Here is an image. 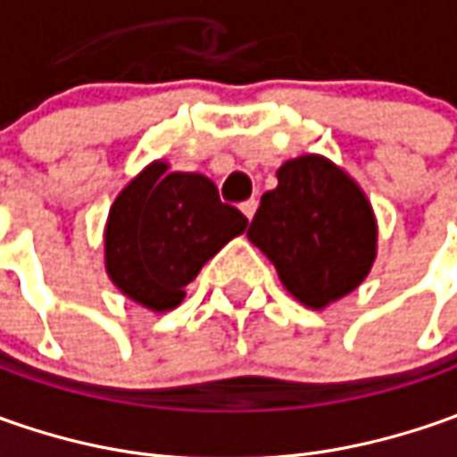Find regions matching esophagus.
Returning <instances> with one entry per match:
<instances>
[{"label": "esophagus", "mask_w": 457, "mask_h": 457, "mask_svg": "<svg viewBox=\"0 0 457 457\" xmlns=\"http://www.w3.org/2000/svg\"><path fill=\"white\" fill-rule=\"evenodd\" d=\"M256 205H259V203H256L254 198H249V201H244V203H241V205H238V208H241V213H244V216H246V219L252 220V219H254V213H256Z\"/></svg>", "instance_id": "obj_1"}]
</instances>
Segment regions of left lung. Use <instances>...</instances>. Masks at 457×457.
<instances>
[{
  "mask_svg": "<svg viewBox=\"0 0 457 457\" xmlns=\"http://www.w3.org/2000/svg\"><path fill=\"white\" fill-rule=\"evenodd\" d=\"M297 303L325 310L359 287L377 259L378 226L361 185L323 154L277 170L246 231Z\"/></svg>",
  "mask_w": 457,
  "mask_h": 457,
  "instance_id": "1",
  "label": "left lung"
}]
</instances>
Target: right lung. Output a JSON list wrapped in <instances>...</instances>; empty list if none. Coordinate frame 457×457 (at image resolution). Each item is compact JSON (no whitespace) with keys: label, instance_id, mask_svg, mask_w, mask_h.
<instances>
[{"label":"right lung","instance_id":"add662e5","mask_svg":"<svg viewBox=\"0 0 457 457\" xmlns=\"http://www.w3.org/2000/svg\"><path fill=\"white\" fill-rule=\"evenodd\" d=\"M249 220L220 203L198 172H170L154 160L121 187L104 228V264L121 295L152 312L183 303L203 264L246 231Z\"/></svg>","mask_w":457,"mask_h":457}]
</instances>
